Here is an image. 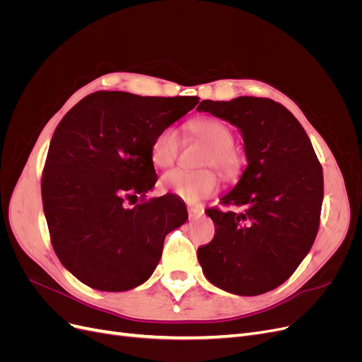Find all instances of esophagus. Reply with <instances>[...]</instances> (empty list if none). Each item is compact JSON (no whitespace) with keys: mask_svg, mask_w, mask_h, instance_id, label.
Masks as SVG:
<instances>
[{"mask_svg":"<svg viewBox=\"0 0 362 362\" xmlns=\"http://www.w3.org/2000/svg\"><path fill=\"white\" fill-rule=\"evenodd\" d=\"M187 211H189V218H196L204 214V208L202 206H187Z\"/></svg>","mask_w":362,"mask_h":362,"instance_id":"1","label":"esophagus"}]
</instances>
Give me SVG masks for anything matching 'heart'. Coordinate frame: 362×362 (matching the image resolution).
<instances>
[{
  "instance_id": "heart-1",
  "label": "heart",
  "mask_w": 362,
  "mask_h": 362,
  "mask_svg": "<svg viewBox=\"0 0 362 362\" xmlns=\"http://www.w3.org/2000/svg\"><path fill=\"white\" fill-rule=\"evenodd\" d=\"M193 136L208 146L202 157L204 166L213 164L226 177H233L242 166V160L234 146V134L223 122L214 117L194 119L189 125ZM181 146L178 129L173 125L160 128L151 140V160L158 169H166L175 163ZM161 187L185 202H198L217 192L218 178L213 169L199 170L173 169L163 175Z\"/></svg>"
}]
</instances>
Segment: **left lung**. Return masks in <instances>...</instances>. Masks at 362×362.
<instances>
[{
    "label": "left lung",
    "mask_w": 362,
    "mask_h": 362,
    "mask_svg": "<svg viewBox=\"0 0 362 362\" xmlns=\"http://www.w3.org/2000/svg\"><path fill=\"white\" fill-rule=\"evenodd\" d=\"M211 113L242 131L247 168L221 204L205 211L216 233L198 249L216 287L240 296L267 293L286 282L308 254L320 225L323 170L314 148L286 107L269 98L205 100Z\"/></svg>",
    "instance_id": "8db88e82"
}]
</instances>
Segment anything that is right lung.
Listing matches in <instances>:
<instances>
[{
	"instance_id": "obj_1",
	"label": "right lung",
	"mask_w": 362,
	"mask_h": 362,
	"mask_svg": "<svg viewBox=\"0 0 362 362\" xmlns=\"http://www.w3.org/2000/svg\"><path fill=\"white\" fill-rule=\"evenodd\" d=\"M198 103L100 90L60 120L43 166L42 204L54 252L86 286L125 291L144 284L164 237L187 221L177 196L146 199L157 182L149 148L160 128Z\"/></svg>"
}]
</instances>
